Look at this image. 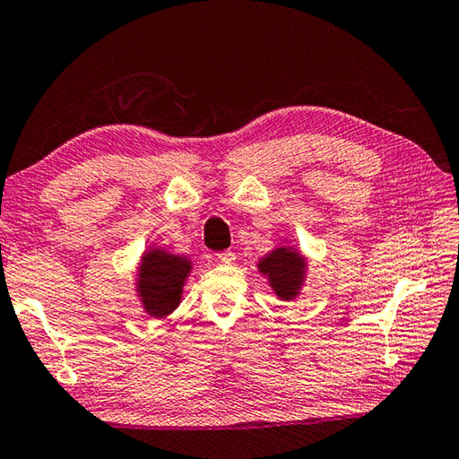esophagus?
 I'll return each instance as SVG.
<instances>
[{
  "mask_svg": "<svg viewBox=\"0 0 459 459\" xmlns=\"http://www.w3.org/2000/svg\"><path fill=\"white\" fill-rule=\"evenodd\" d=\"M217 260H220L221 264H225V266H231V264L236 262V254L230 252V250H225V252L217 254Z\"/></svg>",
  "mask_w": 459,
  "mask_h": 459,
  "instance_id": "1",
  "label": "esophagus"
}]
</instances>
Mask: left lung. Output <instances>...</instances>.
Masks as SVG:
<instances>
[{
    "label": "left lung",
    "mask_w": 459,
    "mask_h": 459,
    "mask_svg": "<svg viewBox=\"0 0 459 459\" xmlns=\"http://www.w3.org/2000/svg\"><path fill=\"white\" fill-rule=\"evenodd\" d=\"M255 266H258L260 274L268 280V286L280 300L290 302L296 296H300L302 286L307 282L308 260L294 246H276L274 250L262 255Z\"/></svg>",
    "instance_id": "1"
}]
</instances>
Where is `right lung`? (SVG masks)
Masks as SVG:
<instances>
[{
    "label": "right lung",
    "instance_id": "add662e5",
    "mask_svg": "<svg viewBox=\"0 0 459 459\" xmlns=\"http://www.w3.org/2000/svg\"><path fill=\"white\" fill-rule=\"evenodd\" d=\"M193 270V262L185 255L171 254L159 246H151L141 254L134 274V292L143 310L151 318H165L179 307L183 286Z\"/></svg>",
    "mask_w": 459,
    "mask_h": 459
}]
</instances>
